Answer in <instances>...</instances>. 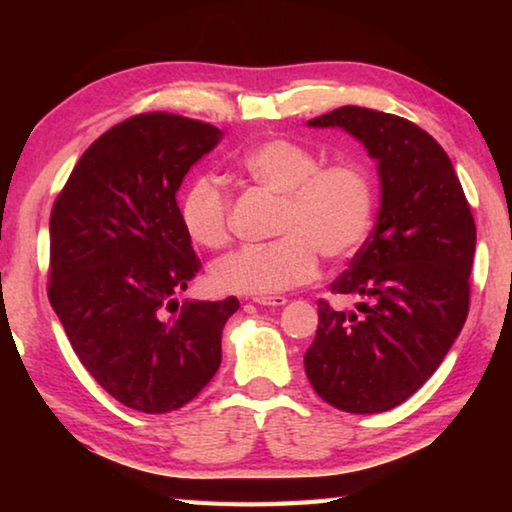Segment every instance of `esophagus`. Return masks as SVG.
Instances as JSON below:
<instances>
[{
    "instance_id": "esophagus-1",
    "label": "esophagus",
    "mask_w": 512,
    "mask_h": 512,
    "mask_svg": "<svg viewBox=\"0 0 512 512\" xmlns=\"http://www.w3.org/2000/svg\"><path fill=\"white\" fill-rule=\"evenodd\" d=\"M253 302H257V305H264V307H282V305H287V298L284 296H255Z\"/></svg>"
}]
</instances>
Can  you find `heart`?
<instances>
[{
  "label": "heart",
  "mask_w": 512,
  "mask_h": 512,
  "mask_svg": "<svg viewBox=\"0 0 512 512\" xmlns=\"http://www.w3.org/2000/svg\"><path fill=\"white\" fill-rule=\"evenodd\" d=\"M237 169L264 192L280 196L271 244L246 246L212 266L214 287L225 293L268 296L316 277L320 255L352 257L368 239L375 185L361 162H323L309 146L271 137L237 158ZM230 196L212 176H198L180 198V221L196 244H230Z\"/></svg>",
  "instance_id": "1"
}]
</instances>
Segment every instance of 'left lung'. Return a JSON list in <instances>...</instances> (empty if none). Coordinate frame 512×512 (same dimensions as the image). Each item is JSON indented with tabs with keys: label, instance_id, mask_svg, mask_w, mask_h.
Masks as SVG:
<instances>
[{
	"label": "left lung",
	"instance_id": "obj_1",
	"mask_svg": "<svg viewBox=\"0 0 512 512\" xmlns=\"http://www.w3.org/2000/svg\"><path fill=\"white\" fill-rule=\"evenodd\" d=\"M339 126L379 162L375 230L332 293L363 296L359 314L318 300L305 372L327 404L381 413L402 404L443 363L470 311L476 225L465 192L433 137L388 112L343 106L309 119Z\"/></svg>",
	"mask_w": 512,
	"mask_h": 512
}]
</instances>
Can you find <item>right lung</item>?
Masks as SVG:
<instances>
[{
	"label": "right lung",
	"instance_id": "obj_1",
	"mask_svg": "<svg viewBox=\"0 0 512 512\" xmlns=\"http://www.w3.org/2000/svg\"><path fill=\"white\" fill-rule=\"evenodd\" d=\"M219 140L207 121L142 112L81 155L54 201L49 302L83 366L128 409L176 411L221 366L239 300L176 302L201 271L176 194Z\"/></svg>",
	"mask_w": 512,
	"mask_h": 512
}]
</instances>
